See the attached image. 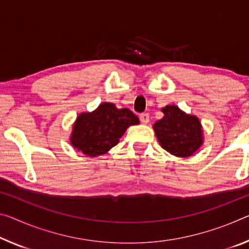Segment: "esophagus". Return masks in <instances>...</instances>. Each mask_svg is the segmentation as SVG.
<instances>
[{
    "label": "esophagus",
    "instance_id": "esophagus-1",
    "mask_svg": "<svg viewBox=\"0 0 249 249\" xmlns=\"http://www.w3.org/2000/svg\"><path fill=\"white\" fill-rule=\"evenodd\" d=\"M140 120L143 124H147L149 122V115L147 113H142L140 115Z\"/></svg>",
    "mask_w": 249,
    "mask_h": 249
}]
</instances>
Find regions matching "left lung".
Segmentation results:
<instances>
[{
  "label": "left lung",
  "mask_w": 249,
  "mask_h": 249,
  "mask_svg": "<svg viewBox=\"0 0 249 249\" xmlns=\"http://www.w3.org/2000/svg\"><path fill=\"white\" fill-rule=\"evenodd\" d=\"M161 110L164 117L153 126L161 147L175 156H192L203 144L202 125L198 118L187 115L174 105Z\"/></svg>",
  "instance_id": "1"
}]
</instances>
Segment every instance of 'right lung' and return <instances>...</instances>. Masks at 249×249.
<instances>
[{
	"label": "right lung",
	"mask_w": 249,
	"mask_h": 249,
	"mask_svg": "<svg viewBox=\"0 0 249 249\" xmlns=\"http://www.w3.org/2000/svg\"><path fill=\"white\" fill-rule=\"evenodd\" d=\"M139 123V117L128 108L118 109L112 103H103L93 113L77 117L71 143L85 155L95 157L115 146L129 125Z\"/></svg>",
	"instance_id": "right-lung-1"
}]
</instances>
